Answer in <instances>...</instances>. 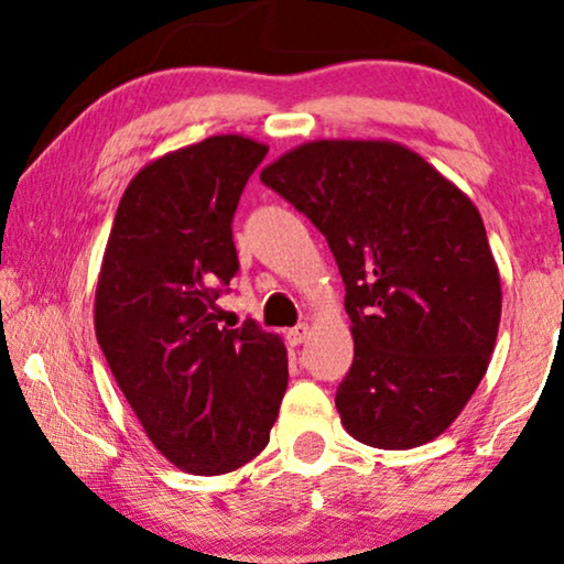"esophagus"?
Here are the masks:
<instances>
[{"label": "esophagus", "instance_id": "34e87169", "mask_svg": "<svg viewBox=\"0 0 564 564\" xmlns=\"http://www.w3.org/2000/svg\"><path fill=\"white\" fill-rule=\"evenodd\" d=\"M308 334H311V326L308 324H297V326H292L290 332H288V341L292 347H297V345H303L305 339H308Z\"/></svg>", "mask_w": 564, "mask_h": 564}]
</instances>
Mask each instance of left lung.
Wrapping results in <instances>:
<instances>
[{"label":"left lung","mask_w":564,"mask_h":564,"mask_svg":"<svg viewBox=\"0 0 564 564\" xmlns=\"http://www.w3.org/2000/svg\"><path fill=\"white\" fill-rule=\"evenodd\" d=\"M261 181L324 232L345 280L355 360L341 425L372 448L435 441L460 414L500 326L502 290L479 209L389 139H316Z\"/></svg>","instance_id":"left-lung-1"}]
</instances>
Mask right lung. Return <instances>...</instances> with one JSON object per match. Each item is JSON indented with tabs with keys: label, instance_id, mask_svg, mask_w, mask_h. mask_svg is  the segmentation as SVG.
Segmentation results:
<instances>
[{
	"label": "right lung",
	"instance_id": "obj_1",
	"mask_svg": "<svg viewBox=\"0 0 564 564\" xmlns=\"http://www.w3.org/2000/svg\"><path fill=\"white\" fill-rule=\"evenodd\" d=\"M267 144L217 134L152 160L123 192L95 290V336L144 433L173 466L236 471L269 443L288 349L253 321L217 326L238 272L232 215Z\"/></svg>",
	"mask_w": 564,
	"mask_h": 564
}]
</instances>
